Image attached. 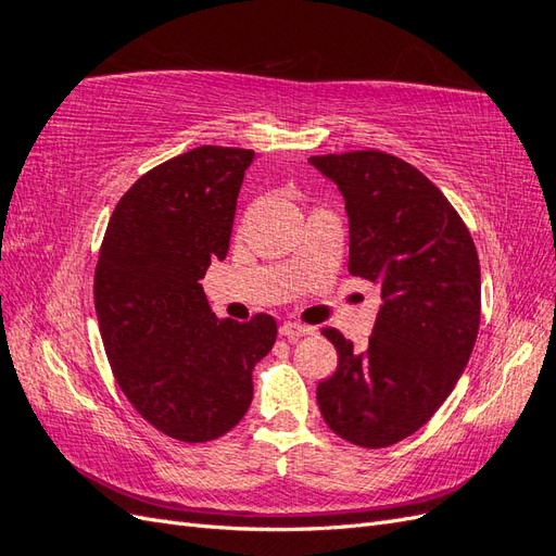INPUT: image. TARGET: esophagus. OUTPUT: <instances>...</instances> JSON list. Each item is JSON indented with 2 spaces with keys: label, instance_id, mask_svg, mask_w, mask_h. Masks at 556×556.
<instances>
[{
  "label": "esophagus",
  "instance_id": "34e87169",
  "mask_svg": "<svg viewBox=\"0 0 556 556\" xmlns=\"http://www.w3.org/2000/svg\"><path fill=\"white\" fill-rule=\"evenodd\" d=\"M315 329L306 327V325H299V323H285L280 327V333L288 336V339H301V336H311Z\"/></svg>",
  "mask_w": 556,
  "mask_h": 556
}]
</instances>
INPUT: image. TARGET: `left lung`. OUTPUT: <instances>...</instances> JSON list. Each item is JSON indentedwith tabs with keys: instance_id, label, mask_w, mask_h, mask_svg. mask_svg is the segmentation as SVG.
I'll list each match as a JSON object with an SVG mask.
<instances>
[{
	"instance_id": "1",
	"label": "left lung",
	"mask_w": 556,
	"mask_h": 556,
	"mask_svg": "<svg viewBox=\"0 0 556 556\" xmlns=\"http://www.w3.org/2000/svg\"><path fill=\"white\" fill-rule=\"evenodd\" d=\"M343 194L352 276L380 288L364 350L325 336L339 366L317 384V406L341 439L387 447L441 408L468 364L480 327V264L462 217L415 166L380 150L315 155Z\"/></svg>"
}]
</instances>
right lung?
I'll return each mask as SVG.
<instances>
[{
  "label": "right lung",
  "instance_id": "right-lung-1",
  "mask_svg": "<svg viewBox=\"0 0 556 556\" xmlns=\"http://www.w3.org/2000/svg\"><path fill=\"white\" fill-rule=\"evenodd\" d=\"M252 150L201 146L141 176L111 215L94 271V311L121 390L143 419L182 443L241 422L252 368L276 319L217 317L201 288L225 260Z\"/></svg>",
  "mask_w": 556,
  "mask_h": 556
}]
</instances>
